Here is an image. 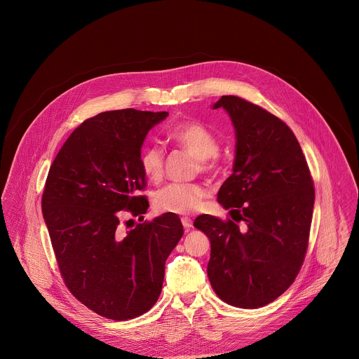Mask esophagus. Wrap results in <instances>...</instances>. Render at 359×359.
Wrapping results in <instances>:
<instances>
[{
    "instance_id": "esophagus-1",
    "label": "esophagus",
    "mask_w": 359,
    "mask_h": 359,
    "mask_svg": "<svg viewBox=\"0 0 359 359\" xmlns=\"http://www.w3.org/2000/svg\"><path fill=\"white\" fill-rule=\"evenodd\" d=\"M181 221H182V225H184V228H185L187 231H188L189 228H192V219H191L189 217H182Z\"/></svg>"
}]
</instances>
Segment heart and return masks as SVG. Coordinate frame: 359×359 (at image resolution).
<instances>
[{
	"mask_svg": "<svg viewBox=\"0 0 359 359\" xmlns=\"http://www.w3.org/2000/svg\"><path fill=\"white\" fill-rule=\"evenodd\" d=\"M167 135L178 147L195 154L202 170L211 171L217 167L218 140L205 124L184 121L175 124ZM140 165L149 180L158 181L164 172V151L157 145L145 147L140 154ZM207 194V189L201 184L175 182L156 194L154 205L163 212L189 214L201 207Z\"/></svg>",
	"mask_w": 359,
	"mask_h": 359,
	"instance_id": "heart-1",
	"label": "heart"
}]
</instances>
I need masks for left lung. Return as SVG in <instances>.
Returning a JSON list of instances; mask_svg holds the SVG:
<instances>
[{
  "mask_svg": "<svg viewBox=\"0 0 359 359\" xmlns=\"http://www.w3.org/2000/svg\"><path fill=\"white\" fill-rule=\"evenodd\" d=\"M218 107L236 135L232 174L218 203L236 212L235 221L199 215L195 226L211 243L207 275L217 296L233 307H264L287 290L304 262L313 181L286 123L235 95L221 97L212 104Z\"/></svg>",
  "mask_w": 359,
  "mask_h": 359,
  "instance_id": "left-lung-1",
  "label": "left lung"
}]
</instances>
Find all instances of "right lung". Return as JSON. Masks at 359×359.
Listing matches in <instances>:
<instances>
[{
  "label": "right lung",
  "mask_w": 359,
  "mask_h": 359,
  "mask_svg": "<svg viewBox=\"0 0 359 359\" xmlns=\"http://www.w3.org/2000/svg\"><path fill=\"white\" fill-rule=\"evenodd\" d=\"M167 111H102L83 121L51 164L41 205L60 275L86 307L113 320L154 307L165 259L184 235L171 212L128 231L120 215L145 214L140 154Z\"/></svg>",
  "instance_id": "add662e5"
}]
</instances>
